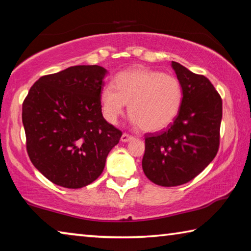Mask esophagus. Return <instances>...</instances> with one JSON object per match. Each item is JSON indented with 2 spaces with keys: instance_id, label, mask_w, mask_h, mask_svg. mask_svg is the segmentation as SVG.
<instances>
[{
  "instance_id": "esophagus-1",
  "label": "esophagus",
  "mask_w": 251,
  "mask_h": 251,
  "mask_svg": "<svg viewBox=\"0 0 251 251\" xmlns=\"http://www.w3.org/2000/svg\"><path fill=\"white\" fill-rule=\"evenodd\" d=\"M132 139H133L132 135H129V134H126V133H123L121 135V141L122 142H129V141L132 140Z\"/></svg>"
}]
</instances>
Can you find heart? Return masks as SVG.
Returning <instances> with one entry per match:
<instances>
[{"label":"heart","instance_id":"obj_1","mask_svg":"<svg viewBox=\"0 0 251 251\" xmlns=\"http://www.w3.org/2000/svg\"><path fill=\"white\" fill-rule=\"evenodd\" d=\"M183 92L179 80L155 70L132 68L119 73L116 87L101 91L105 119L114 123L129 103L135 126L147 132H159L172 125L180 112Z\"/></svg>","mask_w":251,"mask_h":251}]
</instances>
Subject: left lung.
<instances>
[{"label":"left lung","mask_w":251,"mask_h":251,"mask_svg":"<svg viewBox=\"0 0 251 251\" xmlns=\"http://www.w3.org/2000/svg\"><path fill=\"white\" fill-rule=\"evenodd\" d=\"M171 68L182 88L181 109L166 131L147 135L142 159L147 178L162 187L187 183L212 161L223 118V101L206 76L175 61Z\"/></svg>","instance_id":"left-lung-1"}]
</instances>
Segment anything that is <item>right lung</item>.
<instances>
[{"instance_id": "1", "label": "right lung", "mask_w": 251, "mask_h": 251, "mask_svg": "<svg viewBox=\"0 0 251 251\" xmlns=\"http://www.w3.org/2000/svg\"><path fill=\"white\" fill-rule=\"evenodd\" d=\"M108 71L75 65L44 75L22 106L28 157L45 178L77 189L99 178L122 132L105 121L101 90Z\"/></svg>"}]
</instances>
